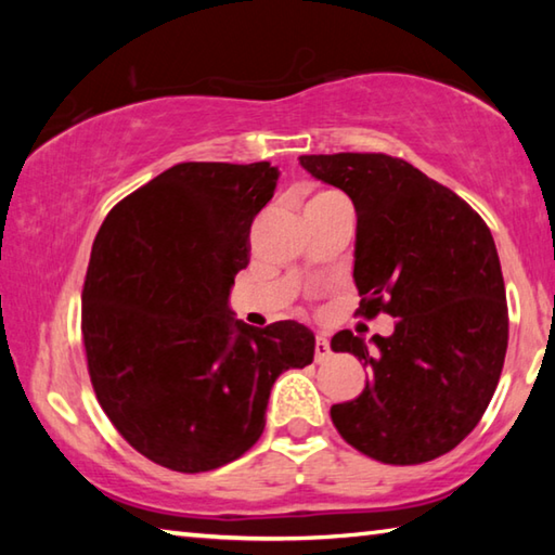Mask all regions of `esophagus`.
<instances>
[{
	"instance_id": "obj_1",
	"label": "esophagus",
	"mask_w": 555,
	"mask_h": 555,
	"mask_svg": "<svg viewBox=\"0 0 555 555\" xmlns=\"http://www.w3.org/2000/svg\"><path fill=\"white\" fill-rule=\"evenodd\" d=\"M327 357H331V343L327 337L315 335V362H325Z\"/></svg>"
}]
</instances>
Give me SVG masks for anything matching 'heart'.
I'll use <instances>...</instances> for the list:
<instances>
[{
  "mask_svg": "<svg viewBox=\"0 0 555 555\" xmlns=\"http://www.w3.org/2000/svg\"><path fill=\"white\" fill-rule=\"evenodd\" d=\"M321 195H323V193H321Z\"/></svg>",
  "mask_w": 555,
  "mask_h": 555,
  "instance_id": "b5f03b06",
  "label": "heart"
}]
</instances>
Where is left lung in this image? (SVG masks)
<instances>
[{
    "label": "left lung",
    "instance_id": "left-lung-1",
    "mask_svg": "<svg viewBox=\"0 0 555 555\" xmlns=\"http://www.w3.org/2000/svg\"><path fill=\"white\" fill-rule=\"evenodd\" d=\"M300 166L354 205L360 315L399 318L372 345L340 331L331 347L370 370L331 418L347 443L387 465L446 455L480 424L509 340L492 232L450 188L387 154H313Z\"/></svg>",
    "mask_w": 555,
    "mask_h": 555
}]
</instances>
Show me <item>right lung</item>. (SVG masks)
Wrapping results in <instances>:
<instances>
[{"label": "right lung", "instance_id": "add662e5", "mask_svg": "<svg viewBox=\"0 0 555 555\" xmlns=\"http://www.w3.org/2000/svg\"><path fill=\"white\" fill-rule=\"evenodd\" d=\"M276 181L269 162L176 164L117 203L92 242L82 286L92 389L119 436L176 473L247 453L279 374L313 362L306 325L251 327L228 308Z\"/></svg>", "mask_w": 555, "mask_h": 555}]
</instances>
